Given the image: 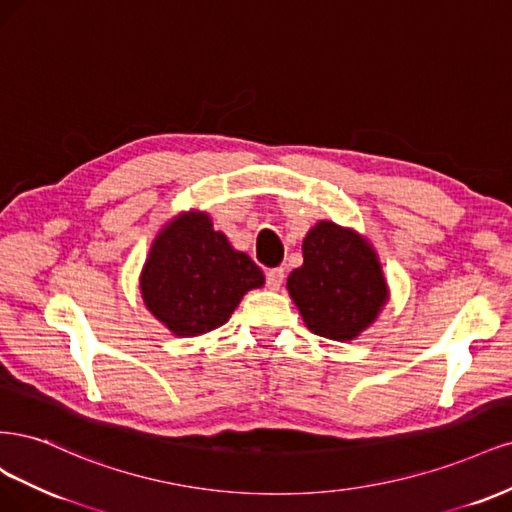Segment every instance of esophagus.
I'll list each match as a JSON object with an SVG mask.
<instances>
[{"mask_svg":"<svg viewBox=\"0 0 512 512\" xmlns=\"http://www.w3.org/2000/svg\"><path fill=\"white\" fill-rule=\"evenodd\" d=\"M266 283H268V287L274 289V291L283 287V283H285V270H283V268L270 270V272L266 274Z\"/></svg>","mask_w":512,"mask_h":512,"instance_id":"34e87169","label":"esophagus"}]
</instances>
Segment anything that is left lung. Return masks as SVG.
<instances>
[{
  "label": "left lung",
  "instance_id": "left-lung-1",
  "mask_svg": "<svg viewBox=\"0 0 512 512\" xmlns=\"http://www.w3.org/2000/svg\"><path fill=\"white\" fill-rule=\"evenodd\" d=\"M304 266L287 289L312 334L353 340L387 302V285L374 251L351 229L321 221L304 238Z\"/></svg>",
  "mask_w": 512,
  "mask_h": 512
}]
</instances>
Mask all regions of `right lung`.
Returning <instances> with one entry per match:
<instances>
[{
	"instance_id": "obj_1",
	"label": "right lung",
	"mask_w": 512,
	"mask_h": 512,
	"mask_svg": "<svg viewBox=\"0 0 512 512\" xmlns=\"http://www.w3.org/2000/svg\"><path fill=\"white\" fill-rule=\"evenodd\" d=\"M263 285V272L214 232L204 212L170 223L153 242L142 270L146 308L176 336H200L221 327L242 295Z\"/></svg>"
}]
</instances>
